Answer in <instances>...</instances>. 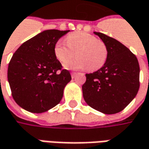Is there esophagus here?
<instances>
[{"label": "esophagus", "mask_w": 149, "mask_h": 149, "mask_svg": "<svg viewBox=\"0 0 149 149\" xmlns=\"http://www.w3.org/2000/svg\"><path fill=\"white\" fill-rule=\"evenodd\" d=\"M77 72H72L71 73V76H72V78H75L76 77V76H77Z\"/></svg>", "instance_id": "esophagus-1"}]
</instances>
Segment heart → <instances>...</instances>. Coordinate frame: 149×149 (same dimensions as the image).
<instances>
[{
  "instance_id": "b5f03b06",
  "label": "heart",
  "mask_w": 149,
  "mask_h": 149,
  "mask_svg": "<svg viewBox=\"0 0 149 149\" xmlns=\"http://www.w3.org/2000/svg\"><path fill=\"white\" fill-rule=\"evenodd\" d=\"M77 51V58L64 64L68 69H82L88 67L89 71H95L102 67L107 58L105 43L86 32H76L68 35L67 42L60 39L54 47L55 56L64 64Z\"/></svg>"
}]
</instances>
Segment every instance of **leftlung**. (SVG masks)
I'll return each mask as SVG.
<instances>
[{
    "mask_svg": "<svg viewBox=\"0 0 149 149\" xmlns=\"http://www.w3.org/2000/svg\"><path fill=\"white\" fill-rule=\"evenodd\" d=\"M107 46V58L102 67L85 74L82 85L85 102L103 114L122 111L136 96L140 88V66L136 56L118 42L100 32H93Z\"/></svg>",
    "mask_w": 149,
    "mask_h": 149,
    "instance_id": "obj_1",
    "label": "left lung"
}]
</instances>
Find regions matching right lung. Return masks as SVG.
<instances>
[{
  "label": "right lung",
  "instance_id": "1",
  "mask_svg": "<svg viewBox=\"0 0 149 149\" xmlns=\"http://www.w3.org/2000/svg\"><path fill=\"white\" fill-rule=\"evenodd\" d=\"M69 31H42L23 42L13 55L8 81L13 99L24 110L42 113L60 103L72 77L69 72L62 69L54 47Z\"/></svg>",
  "mask_w": 149,
  "mask_h": 149
}]
</instances>
